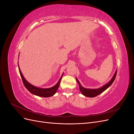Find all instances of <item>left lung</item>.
<instances>
[{
    "instance_id": "8db88e82",
    "label": "left lung",
    "mask_w": 134,
    "mask_h": 134,
    "mask_svg": "<svg viewBox=\"0 0 134 134\" xmlns=\"http://www.w3.org/2000/svg\"><path fill=\"white\" fill-rule=\"evenodd\" d=\"M116 74H117V71H116L114 75H113V78L110 80V82L108 83L107 84H106V85H104V86H103L102 87L98 89H94V90H91V89H87V88H83L82 86H81L79 80L76 78V80L79 86L80 91L84 96L88 97H94L97 96L100 94V93H102V92H103L105 90H107V89L111 86V85L112 84V83L114 82V80L116 78Z\"/></svg>"
}]
</instances>
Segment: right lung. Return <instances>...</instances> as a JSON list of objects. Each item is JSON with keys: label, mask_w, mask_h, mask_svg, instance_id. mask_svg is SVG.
Returning a JSON list of instances; mask_svg holds the SVG:
<instances>
[{"label": "right lung", "mask_w": 134, "mask_h": 134, "mask_svg": "<svg viewBox=\"0 0 134 134\" xmlns=\"http://www.w3.org/2000/svg\"><path fill=\"white\" fill-rule=\"evenodd\" d=\"M18 69H19V73H20V75H21V76L22 78L24 86H25V87L27 89L28 91H30L33 94L38 96L40 97H49L52 96L54 94H55L56 92L57 91L59 87V85L60 84L61 79H62V76L60 78L58 83L56 84L55 86H54L53 87H51L50 88H44V89L39 88L36 87L34 86H32V85H31V84L28 83L27 81L25 79V78H24V76H23L22 72H21V70H20V69L19 68V66H18Z\"/></svg>", "instance_id": "add662e5"}]
</instances>
